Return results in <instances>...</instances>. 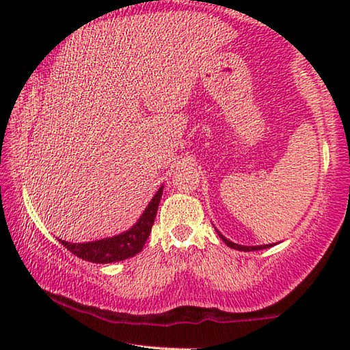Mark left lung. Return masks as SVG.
I'll list each match as a JSON object with an SVG mask.
<instances>
[{
	"label": "left lung",
	"instance_id": "8db88e82",
	"mask_svg": "<svg viewBox=\"0 0 350 350\" xmlns=\"http://www.w3.org/2000/svg\"><path fill=\"white\" fill-rule=\"evenodd\" d=\"M219 233V232H217ZM219 236H221V239L225 242V244H227L228 247H232V248H234V250H241V252H253V250H262V248H269V247H271V244H269V245H259V247H244V245H238V244H234V242H232V241H228L227 238H224V236L219 233Z\"/></svg>",
	"mask_w": 350,
	"mask_h": 350
}]
</instances>
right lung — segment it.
<instances>
[{
	"label": "right lung",
	"instance_id": "right-lung-1",
	"mask_svg": "<svg viewBox=\"0 0 350 350\" xmlns=\"http://www.w3.org/2000/svg\"><path fill=\"white\" fill-rule=\"evenodd\" d=\"M162 191L163 187L159 188L156 196L152 198L150 205L146 206V210L139 219V222L125 233L114 236V238L85 242V244H72V242H66L62 239L60 242L70 253L75 254V256L96 264H109L116 262V260L133 258L134 254L142 252L148 236L151 233L154 219H156L157 215V206L162 198Z\"/></svg>",
	"mask_w": 350,
	"mask_h": 350
}]
</instances>
